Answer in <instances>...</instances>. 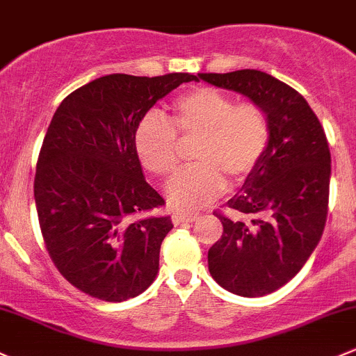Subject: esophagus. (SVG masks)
Returning <instances> with one entry per match:
<instances>
[{
    "label": "esophagus",
    "mask_w": 356,
    "mask_h": 356,
    "mask_svg": "<svg viewBox=\"0 0 356 356\" xmlns=\"http://www.w3.org/2000/svg\"><path fill=\"white\" fill-rule=\"evenodd\" d=\"M199 218L197 214H188V212H177V214H173V222L175 225H183V222H193L195 219Z\"/></svg>",
    "instance_id": "esophagus-1"
}]
</instances>
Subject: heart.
Returning a JSON list of instances; mask_svg holds the SVG:
<instances>
[{
	"label": "heart",
	"instance_id": "heart-1",
	"mask_svg": "<svg viewBox=\"0 0 356 356\" xmlns=\"http://www.w3.org/2000/svg\"><path fill=\"white\" fill-rule=\"evenodd\" d=\"M178 137L197 138L195 164L175 175L164 193L177 211H193L221 197L226 179L236 185L257 170L270 127L255 102H234L216 87H197L171 104L170 122L156 111L138 122L134 149L142 166L156 177H170L178 164Z\"/></svg>",
	"mask_w": 356,
	"mask_h": 356
}]
</instances>
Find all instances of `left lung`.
<instances>
[{"instance_id":"left-lung-1","label":"left lung","mask_w":356,"mask_h":356,"mask_svg":"<svg viewBox=\"0 0 356 356\" xmlns=\"http://www.w3.org/2000/svg\"><path fill=\"white\" fill-rule=\"evenodd\" d=\"M266 111L267 151L240 193L228 200L232 216L207 254L216 283L240 296H264L284 286L305 266L327 219L331 152L324 128L293 87L259 70L199 73ZM197 79V80H199Z\"/></svg>"}]
</instances>
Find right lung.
<instances>
[{
  "instance_id": "obj_1",
  "label": "right lung",
  "mask_w": 356,
  "mask_h": 356,
  "mask_svg": "<svg viewBox=\"0 0 356 356\" xmlns=\"http://www.w3.org/2000/svg\"><path fill=\"white\" fill-rule=\"evenodd\" d=\"M190 73L101 76L61 101L44 137L34 178L39 226L49 257L80 291L124 302L159 270L170 216L145 181L134 134L145 113Z\"/></svg>"
}]
</instances>
